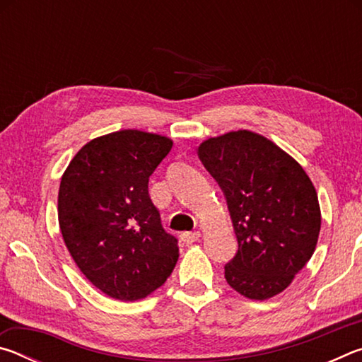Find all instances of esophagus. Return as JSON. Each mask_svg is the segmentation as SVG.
<instances>
[{
	"mask_svg": "<svg viewBox=\"0 0 362 362\" xmlns=\"http://www.w3.org/2000/svg\"><path fill=\"white\" fill-rule=\"evenodd\" d=\"M199 231H187L182 235V241L185 244H193L199 240Z\"/></svg>",
	"mask_w": 362,
	"mask_h": 362,
	"instance_id": "1",
	"label": "esophagus"
}]
</instances>
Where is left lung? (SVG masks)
I'll list each match as a JSON object with an SVG mask.
<instances>
[{"label": "left lung", "mask_w": 362, "mask_h": 362, "mask_svg": "<svg viewBox=\"0 0 362 362\" xmlns=\"http://www.w3.org/2000/svg\"><path fill=\"white\" fill-rule=\"evenodd\" d=\"M226 198L238 252L225 279L250 300L283 292L313 255L321 209L303 168L260 134L240 129L198 146Z\"/></svg>", "instance_id": "1"}]
</instances>
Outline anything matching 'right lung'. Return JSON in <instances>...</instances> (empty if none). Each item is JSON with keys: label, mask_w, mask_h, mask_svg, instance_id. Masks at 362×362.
I'll return each instance as SVG.
<instances>
[{"label": "right lung", "mask_w": 362, "mask_h": 362, "mask_svg": "<svg viewBox=\"0 0 362 362\" xmlns=\"http://www.w3.org/2000/svg\"><path fill=\"white\" fill-rule=\"evenodd\" d=\"M173 140L137 129L93 139L65 169L59 225L81 273L108 297L134 302L161 287L179 260L148 194Z\"/></svg>", "instance_id": "obj_1"}]
</instances>
